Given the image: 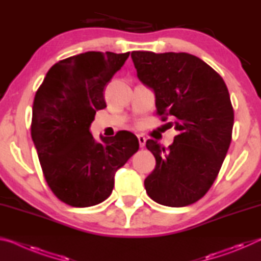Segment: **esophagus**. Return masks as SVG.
I'll return each instance as SVG.
<instances>
[{"mask_svg": "<svg viewBox=\"0 0 261 261\" xmlns=\"http://www.w3.org/2000/svg\"><path fill=\"white\" fill-rule=\"evenodd\" d=\"M137 138H138V141H139V146L143 148L145 146V144H146V138L143 135H138L137 136Z\"/></svg>", "mask_w": 261, "mask_h": 261, "instance_id": "34e87169", "label": "esophagus"}]
</instances>
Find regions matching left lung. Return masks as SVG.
<instances>
[{
    "instance_id": "8db88e82",
    "label": "left lung",
    "mask_w": 261,
    "mask_h": 261,
    "mask_svg": "<svg viewBox=\"0 0 261 261\" xmlns=\"http://www.w3.org/2000/svg\"><path fill=\"white\" fill-rule=\"evenodd\" d=\"M137 76L155 94L159 116L173 117L178 135L168 148L146 147L155 169L145 179L151 199L169 207L191 205L208 191L230 146L233 109L222 77L188 53L132 51Z\"/></svg>"
}]
</instances>
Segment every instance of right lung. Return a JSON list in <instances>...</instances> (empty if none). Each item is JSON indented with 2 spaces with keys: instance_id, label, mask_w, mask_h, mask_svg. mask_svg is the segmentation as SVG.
Listing matches in <instances>:
<instances>
[{
  "instance_id": "obj_1",
  "label": "right lung",
  "mask_w": 261,
  "mask_h": 261,
  "mask_svg": "<svg viewBox=\"0 0 261 261\" xmlns=\"http://www.w3.org/2000/svg\"><path fill=\"white\" fill-rule=\"evenodd\" d=\"M130 53L86 51L57 62L34 96L31 135L45 179L61 201L90 207L107 199L117 169L138 151L135 135L95 141L90 131L103 90Z\"/></svg>"
}]
</instances>
